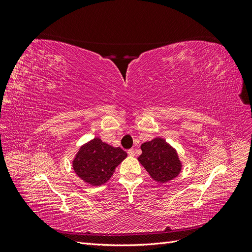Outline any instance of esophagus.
I'll return each instance as SVG.
<instances>
[{
    "label": "esophagus",
    "mask_w": 252,
    "mask_h": 252,
    "mask_svg": "<svg viewBox=\"0 0 252 252\" xmlns=\"http://www.w3.org/2000/svg\"><path fill=\"white\" fill-rule=\"evenodd\" d=\"M127 154L129 155V156H130V157H133L134 156V149H129L128 151H127Z\"/></svg>",
    "instance_id": "esophagus-1"
}]
</instances>
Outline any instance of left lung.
Returning <instances> with one entry per match:
<instances>
[{
    "label": "left lung",
    "instance_id": "1",
    "mask_svg": "<svg viewBox=\"0 0 252 252\" xmlns=\"http://www.w3.org/2000/svg\"><path fill=\"white\" fill-rule=\"evenodd\" d=\"M141 149L139 162L155 181L167 183L181 173L183 164L178 151L164 139L155 138L145 142L141 145Z\"/></svg>",
    "mask_w": 252,
    "mask_h": 252
}]
</instances>
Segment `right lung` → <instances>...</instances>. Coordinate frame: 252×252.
Listing matches in <instances>:
<instances>
[{
    "mask_svg": "<svg viewBox=\"0 0 252 252\" xmlns=\"http://www.w3.org/2000/svg\"><path fill=\"white\" fill-rule=\"evenodd\" d=\"M127 154L120 148L94 138L83 144L72 159V168L80 179L91 186L109 181Z\"/></svg>",
    "mask_w": 252,
    "mask_h": 252,
    "instance_id": "obj_1",
    "label": "right lung"
}]
</instances>
